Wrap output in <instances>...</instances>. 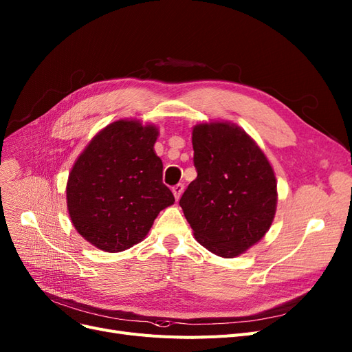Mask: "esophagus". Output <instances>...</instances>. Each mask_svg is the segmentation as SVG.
Wrapping results in <instances>:
<instances>
[{"label": "esophagus", "mask_w": 352, "mask_h": 352, "mask_svg": "<svg viewBox=\"0 0 352 352\" xmlns=\"http://www.w3.org/2000/svg\"><path fill=\"white\" fill-rule=\"evenodd\" d=\"M184 189H185L184 184H177L176 186H173V188H172V190H173V195H175L176 201H177V199L180 198V195H182V193H184Z\"/></svg>", "instance_id": "esophagus-1"}]
</instances>
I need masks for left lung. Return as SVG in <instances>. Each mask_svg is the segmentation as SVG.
<instances>
[{
	"label": "left lung",
	"mask_w": 352,
	"mask_h": 352,
	"mask_svg": "<svg viewBox=\"0 0 352 352\" xmlns=\"http://www.w3.org/2000/svg\"><path fill=\"white\" fill-rule=\"evenodd\" d=\"M192 180L179 205L193 236L210 252L234 258L268 232L276 210L270 162L243 129L227 122L192 131Z\"/></svg>",
	"instance_id": "left-lung-1"
}]
</instances>
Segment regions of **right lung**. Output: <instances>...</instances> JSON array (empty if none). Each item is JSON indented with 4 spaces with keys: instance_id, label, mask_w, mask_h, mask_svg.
<instances>
[{
    "instance_id": "right-lung-1",
    "label": "right lung",
    "mask_w": 352,
    "mask_h": 352,
    "mask_svg": "<svg viewBox=\"0 0 352 352\" xmlns=\"http://www.w3.org/2000/svg\"><path fill=\"white\" fill-rule=\"evenodd\" d=\"M159 131L116 120L96 135L69 173L67 205L77 232L104 252H122L147 236L175 202L154 153Z\"/></svg>"
}]
</instances>
